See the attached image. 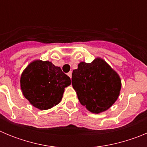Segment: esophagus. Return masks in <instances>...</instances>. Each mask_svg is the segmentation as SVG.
Here are the masks:
<instances>
[{
	"mask_svg": "<svg viewBox=\"0 0 147 147\" xmlns=\"http://www.w3.org/2000/svg\"><path fill=\"white\" fill-rule=\"evenodd\" d=\"M67 76H69V77L71 79V77H72V72H71V71H70L69 73H67Z\"/></svg>",
	"mask_w": 147,
	"mask_h": 147,
	"instance_id": "obj_1",
	"label": "esophagus"
}]
</instances>
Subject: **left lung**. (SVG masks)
Segmentation results:
<instances>
[{"instance_id":"obj_1","label":"left lung","mask_w":147,"mask_h":147,"mask_svg":"<svg viewBox=\"0 0 147 147\" xmlns=\"http://www.w3.org/2000/svg\"><path fill=\"white\" fill-rule=\"evenodd\" d=\"M71 80L81 105L93 113L108 110L118 99L121 88L118 73L100 57L90 63L80 62L73 71Z\"/></svg>"}]
</instances>
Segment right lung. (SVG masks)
<instances>
[{"instance_id":"add662e5","label":"right lung","mask_w":147,"mask_h":147,"mask_svg":"<svg viewBox=\"0 0 147 147\" xmlns=\"http://www.w3.org/2000/svg\"><path fill=\"white\" fill-rule=\"evenodd\" d=\"M20 82L23 96L32 106L41 110L58 105L65 88L71 83L60 67L40 59L30 62L22 73Z\"/></svg>"}]
</instances>
